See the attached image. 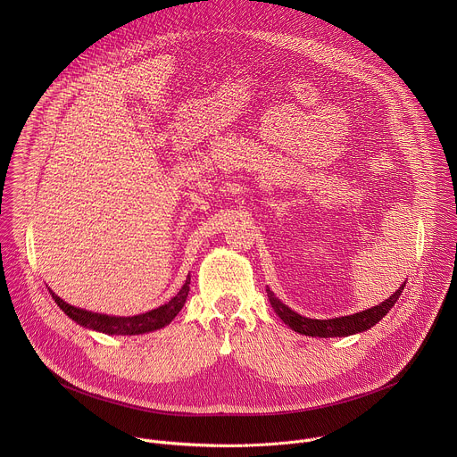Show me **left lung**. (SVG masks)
I'll use <instances>...</instances> for the list:
<instances>
[{
  "instance_id": "1",
  "label": "left lung",
  "mask_w": 457,
  "mask_h": 457,
  "mask_svg": "<svg viewBox=\"0 0 457 457\" xmlns=\"http://www.w3.org/2000/svg\"><path fill=\"white\" fill-rule=\"evenodd\" d=\"M403 289H405V282L402 284V287L393 296L386 298L385 302H381L374 307H370V309H365V311H360V312L349 314V316L329 318V320L305 318V316L295 312L293 309H289L286 303H282L270 287L266 289V293H268L270 303L275 309V312L284 320V323L289 325V328L295 333H300V335H305V337H314V338L316 337L318 338H335V337H351V335L363 333V331L374 328V325L390 309H393V305L398 302Z\"/></svg>"
}]
</instances>
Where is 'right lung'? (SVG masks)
Listing matches in <instances>:
<instances>
[{
	"mask_svg": "<svg viewBox=\"0 0 457 457\" xmlns=\"http://www.w3.org/2000/svg\"><path fill=\"white\" fill-rule=\"evenodd\" d=\"M187 293H189V275H187L184 286L180 287V291L164 305L152 309L148 312H143V314H136V316H108V314H99V312L74 307L50 291L55 303L64 311V314L71 316L76 323L83 325V328H87V329L97 331V333L122 335V337L143 335V333H152V331L162 329L164 325H168L179 314V311L184 307Z\"/></svg>",
	"mask_w": 457,
	"mask_h": 457,
	"instance_id": "add662e5",
	"label": "right lung"
}]
</instances>
